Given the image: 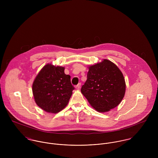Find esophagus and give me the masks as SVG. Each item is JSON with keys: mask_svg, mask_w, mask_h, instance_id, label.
<instances>
[{"mask_svg": "<svg viewBox=\"0 0 158 158\" xmlns=\"http://www.w3.org/2000/svg\"><path fill=\"white\" fill-rule=\"evenodd\" d=\"M81 87V83H78L76 86H75V88L77 89H79Z\"/></svg>", "mask_w": 158, "mask_h": 158, "instance_id": "34e87169", "label": "esophagus"}]
</instances>
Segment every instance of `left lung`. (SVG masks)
Listing matches in <instances>:
<instances>
[{
	"label": "left lung",
	"instance_id": "obj_1",
	"mask_svg": "<svg viewBox=\"0 0 158 158\" xmlns=\"http://www.w3.org/2000/svg\"><path fill=\"white\" fill-rule=\"evenodd\" d=\"M125 88V79L120 69L110 60H103L89 68L87 80L81 91L96 111L105 113L119 105Z\"/></svg>",
	"mask_w": 158,
	"mask_h": 158
}]
</instances>
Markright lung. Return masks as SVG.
Returning a JSON list of instances; mask_svg holds the SVG:
<instances>
[{"label":"right lung","instance_id":"1","mask_svg":"<svg viewBox=\"0 0 158 158\" xmlns=\"http://www.w3.org/2000/svg\"><path fill=\"white\" fill-rule=\"evenodd\" d=\"M64 68L46 64L35 79L32 91L37 105L46 112L57 113L68 104L75 88Z\"/></svg>","mask_w":158,"mask_h":158}]
</instances>
